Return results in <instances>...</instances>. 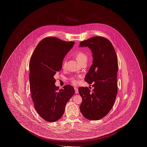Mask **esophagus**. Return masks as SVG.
I'll return each mask as SVG.
<instances>
[{
    "label": "esophagus",
    "instance_id": "34e87169",
    "mask_svg": "<svg viewBox=\"0 0 147 147\" xmlns=\"http://www.w3.org/2000/svg\"><path fill=\"white\" fill-rule=\"evenodd\" d=\"M74 90H75V92H76V94H77L78 93V88H74Z\"/></svg>",
    "mask_w": 147,
    "mask_h": 147
}]
</instances>
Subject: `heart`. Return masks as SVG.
Wrapping results in <instances>:
<instances>
[{
    "mask_svg": "<svg viewBox=\"0 0 147 147\" xmlns=\"http://www.w3.org/2000/svg\"><path fill=\"white\" fill-rule=\"evenodd\" d=\"M75 57H76V58L77 61L78 62V63H79L80 64L82 63L83 62H84V61H87V59H88V57L86 55V54L84 53V52H77L75 55ZM65 64H66V59L65 58L63 60V67L65 66ZM70 80L73 84H76L77 83V79L76 77L71 78L70 79Z\"/></svg>",
    "mask_w": 147,
    "mask_h": 147,
    "instance_id": "heart-1",
    "label": "heart"
}]
</instances>
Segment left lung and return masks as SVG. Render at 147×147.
<instances>
[{
    "label": "left lung",
    "mask_w": 147,
    "mask_h": 147,
    "mask_svg": "<svg viewBox=\"0 0 147 147\" xmlns=\"http://www.w3.org/2000/svg\"><path fill=\"white\" fill-rule=\"evenodd\" d=\"M79 47L91 49L92 64L84 80L94 87L92 91L88 87L79 88L82 98L80 110L86 119H100L110 111L116 98L117 55L111 42L100 36L80 42Z\"/></svg>",
    "instance_id": "left-lung-1"
}]
</instances>
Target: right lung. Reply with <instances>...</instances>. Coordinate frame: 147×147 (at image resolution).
Returning <instances> with one entry per match:
<instances>
[{
	"label": "right lung",
	"instance_id": "obj_1",
	"mask_svg": "<svg viewBox=\"0 0 147 147\" xmlns=\"http://www.w3.org/2000/svg\"><path fill=\"white\" fill-rule=\"evenodd\" d=\"M74 45L48 37L39 42L30 62V88L36 111L47 122L61 119L68 101L74 94L70 85L59 90L54 76L62 67L64 58Z\"/></svg>",
	"mask_w": 147,
	"mask_h": 147
}]
</instances>
